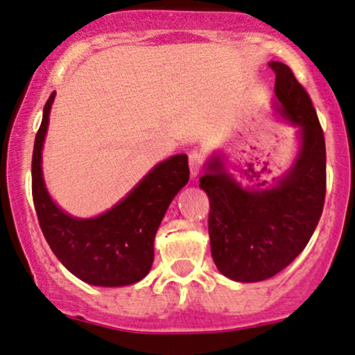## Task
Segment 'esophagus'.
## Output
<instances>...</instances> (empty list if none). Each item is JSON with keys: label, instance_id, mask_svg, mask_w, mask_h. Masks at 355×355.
I'll return each instance as SVG.
<instances>
[{"label": "esophagus", "instance_id": "esophagus-1", "mask_svg": "<svg viewBox=\"0 0 355 355\" xmlns=\"http://www.w3.org/2000/svg\"><path fill=\"white\" fill-rule=\"evenodd\" d=\"M202 159L201 153H198V150H193V153H189V169H191V176L196 178L199 174V171H201V166H202Z\"/></svg>", "mask_w": 355, "mask_h": 355}]
</instances>
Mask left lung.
<instances>
[{
    "instance_id": "left-lung-1",
    "label": "left lung",
    "mask_w": 355,
    "mask_h": 355,
    "mask_svg": "<svg viewBox=\"0 0 355 355\" xmlns=\"http://www.w3.org/2000/svg\"><path fill=\"white\" fill-rule=\"evenodd\" d=\"M275 71L277 112L298 127L295 162L277 179L243 188L213 156L199 188L209 198L211 254L218 270L234 282L272 278L304 252L322 216L325 201V139L312 101L282 62Z\"/></svg>"
}]
</instances>
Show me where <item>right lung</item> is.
<instances>
[{
	"label": "right lung",
	"instance_id": "add662e5",
	"mask_svg": "<svg viewBox=\"0 0 355 355\" xmlns=\"http://www.w3.org/2000/svg\"><path fill=\"white\" fill-rule=\"evenodd\" d=\"M55 92L45 103L35 137L31 193L40 228L62 265L95 286L137 284L154 261V238L174 196L188 184L186 154L154 166L125 198L95 218H73L55 205L42 171V149Z\"/></svg>",
	"mask_w": 355,
	"mask_h": 355
}]
</instances>
